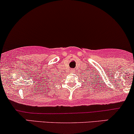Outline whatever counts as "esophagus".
<instances>
[{
  "mask_svg": "<svg viewBox=\"0 0 134 134\" xmlns=\"http://www.w3.org/2000/svg\"><path fill=\"white\" fill-rule=\"evenodd\" d=\"M71 70V72H74V71H75V70H74L73 69H72V70Z\"/></svg>",
  "mask_w": 134,
  "mask_h": 134,
  "instance_id": "1",
  "label": "esophagus"
}]
</instances>
